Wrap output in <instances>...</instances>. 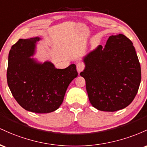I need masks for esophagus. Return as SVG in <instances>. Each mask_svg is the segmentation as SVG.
<instances>
[{"mask_svg":"<svg viewBox=\"0 0 147 147\" xmlns=\"http://www.w3.org/2000/svg\"><path fill=\"white\" fill-rule=\"evenodd\" d=\"M77 71H78V73H80V72H81L82 70H83L84 68H85V66H84V65H82V64L81 63H79L77 65Z\"/></svg>","mask_w":147,"mask_h":147,"instance_id":"1","label":"esophagus"}]
</instances>
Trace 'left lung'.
Instances as JSON below:
<instances>
[{"instance_id":"1","label":"left lung","mask_w":147,"mask_h":147,"mask_svg":"<svg viewBox=\"0 0 147 147\" xmlns=\"http://www.w3.org/2000/svg\"><path fill=\"white\" fill-rule=\"evenodd\" d=\"M80 74L86 83L89 100L97 110L123 109L135 98L141 82V67L133 42L122 34L108 38L84 57Z\"/></svg>"}]
</instances>
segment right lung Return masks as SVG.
Wrapping results in <instances>:
<instances>
[{
  "label": "right lung",
  "instance_id": "add662e5",
  "mask_svg": "<svg viewBox=\"0 0 147 147\" xmlns=\"http://www.w3.org/2000/svg\"><path fill=\"white\" fill-rule=\"evenodd\" d=\"M39 37L19 39L8 56L7 80L17 103L28 111L49 113L58 109L70 82L78 76L76 65L56 69L51 62L39 63L34 55Z\"/></svg>",
  "mask_w": 147,
  "mask_h": 147
}]
</instances>
